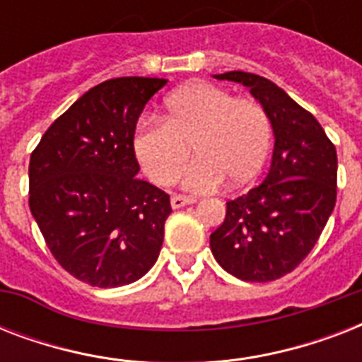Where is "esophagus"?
Instances as JSON below:
<instances>
[{
    "instance_id": "34e87169",
    "label": "esophagus",
    "mask_w": 362,
    "mask_h": 362,
    "mask_svg": "<svg viewBox=\"0 0 362 362\" xmlns=\"http://www.w3.org/2000/svg\"><path fill=\"white\" fill-rule=\"evenodd\" d=\"M195 203V197H189V195H180V193H175L173 197H170V204H173V209H182V206H186V204Z\"/></svg>"
}]
</instances>
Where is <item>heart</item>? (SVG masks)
<instances>
[{"label": "heart", "instance_id": "1", "mask_svg": "<svg viewBox=\"0 0 362 362\" xmlns=\"http://www.w3.org/2000/svg\"><path fill=\"white\" fill-rule=\"evenodd\" d=\"M272 125L259 101L235 98L223 88L195 82L165 99L159 120H144L133 135V152L144 175L167 186L189 159L184 182L206 189L226 180L229 186L246 184L267 161Z\"/></svg>", "mask_w": 362, "mask_h": 362}]
</instances>
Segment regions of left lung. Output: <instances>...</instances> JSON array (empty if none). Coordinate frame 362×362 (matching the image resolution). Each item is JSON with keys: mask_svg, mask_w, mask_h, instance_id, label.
<instances>
[{"mask_svg": "<svg viewBox=\"0 0 362 362\" xmlns=\"http://www.w3.org/2000/svg\"><path fill=\"white\" fill-rule=\"evenodd\" d=\"M250 88L274 129L267 178L227 201L226 220L210 235L216 261L246 281H272L303 263L337 203V148L312 112L264 76L216 75Z\"/></svg>", "mask_w": 362, "mask_h": 362, "instance_id": "8db88e82", "label": "left lung"}]
</instances>
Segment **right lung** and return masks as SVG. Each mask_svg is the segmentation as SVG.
Returning <instances> with one entry per match:
<instances>
[{"label": "right lung", "instance_id": "obj_1", "mask_svg": "<svg viewBox=\"0 0 362 362\" xmlns=\"http://www.w3.org/2000/svg\"><path fill=\"white\" fill-rule=\"evenodd\" d=\"M165 78L120 76L88 90L30 158V210L54 259L76 280L120 287L146 274L170 199L136 178V120Z\"/></svg>", "mask_w": 362, "mask_h": 362}]
</instances>
